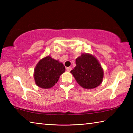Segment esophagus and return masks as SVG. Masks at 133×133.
Segmentation results:
<instances>
[{
  "label": "esophagus",
  "mask_w": 133,
  "mask_h": 133,
  "mask_svg": "<svg viewBox=\"0 0 133 133\" xmlns=\"http://www.w3.org/2000/svg\"><path fill=\"white\" fill-rule=\"evenodd\" d=\"M66 70H67V71H71V67H66Z\"/></svg>",
  "instance_id": "obj_1"
}]
</instances>
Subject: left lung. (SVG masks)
Returning a JSON list of instances; mask_svg holds the SVG:
<instances>
[{
  "label": "left lung",
  "instance_id": "8db88e82",
  "mask_svg": "<svg viewBox=\"0 0 133 133\" xmlns=\"http://www.w3.org/2000/svg\"><path fill=\"white\" fill-rule=\"evenodd\" d=\"M76 66L70 71L80 86L91 89L102 83L104 72L97 59L90 54H82L76 60Z\"/></svg>",
  "mask_w": 133,
  "mask_h": 133
}]
</instances>
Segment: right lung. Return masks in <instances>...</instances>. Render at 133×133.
Listing matches in <instances>:
<instances>
[{
    "label": "right lung",
    "mask_w": 133,
    "mask_h": 133,
    "mask_svg": "<svg viewBox=\"0 0 133 133\" xmlns=\"http://www.w3.org/2000/svg\"><path fill=\"white\" fill-rule=\"evenodd\" d=\"M64 71L65 67L62 63L47 56L40 60L35 67L36 84L42 89L51 88L57 83L60 76Z\"/></svg>",
    "instance_id": "obj_1"
}]
</instances>
